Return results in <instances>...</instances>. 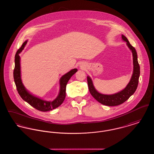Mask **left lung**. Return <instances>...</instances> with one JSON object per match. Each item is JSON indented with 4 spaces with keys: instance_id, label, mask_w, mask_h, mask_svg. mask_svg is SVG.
<instances>
[{
    "instance_id": "obj_1",
    "label": "left lung",
    "mask_w": 154,
    "mask_h": 154,
    "mask_svg": "<svg viewBox=\"0 0 154 154\" xmlns=\"http://www.w3.org/2000/svg\"><path fill=\"white\" fill-rule=\"evenodd\" d=\"M122 38L123 41L127 42V45L131 51L133 57V72L129 83L126 87L121 91L113 94H103L98 93L96 89H95L91 78L89 76L87 77L88 84L90 94L97 101L103 105L111 106L121 104L128 100L129 97L134 94L137 88L140 71V65L138 63L137 52L134 48L130 45L126 37L122 35Z\"/></svg>"
}]
</instances>
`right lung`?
I'll list each match as a JSON object with an SVG mask.
<instances>
[{
  "mask_svg": "<svg viewBox=\"0 0 154 154\" xmlns=\"http://www.w3.org/2000/svg\"><path fill=\"white\" fill-rule=\"evenodd\" d=\"M27 41L23 43L21 47L18 49L15 55V67L13 72V76L14 82L16 86L17 90L21 97L27 102L29 105H31L35 109L43 111L46 112L55 109L61 105L64 101L66 96V86L69 79L73 74L76 73L78 71L77 69L75 68L71 70L68 73L64 75L60 80V93L57 98L53 101H47L43 100L38 97H35L30 94L23 85L21 79V71H20V58L19 54L22 51L24 48Z\"/></svg>",
  "mask_w": 154,
  "mask_h": 154,
  "instance_id": "right-lung-1",
  "label": "right lung"
}]
</instances>
